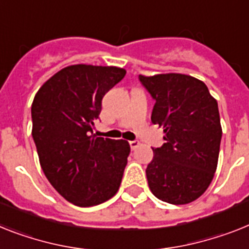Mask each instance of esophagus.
<instances>
[{
    "instance_id": "34e87169",
    "label": "esophagus",
    "mask_w": 249,
    "mask_h": 249,
    "mask_svg": "<svg viewBox=\"0 0 249 249\" xmlns=\"http://www.w3.org/2000/svg\"><path fill=\"white\" fill-rule=\"evenodd\" d=\"M129 144H130L131 149L134 150V149H137L138 147H139V144H141V143H139L138 141H130V142H129Z\"/></svg>"
}]
</instances>
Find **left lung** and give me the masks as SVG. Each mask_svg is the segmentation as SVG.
<instances>
[{"label": "left lung", "instance_id": "1", "mask_svg": "<svg viewBox=\"0 0 249 249\" xmlns=\"http://www.w3.org/2000/svg\"><path fill=\"white\" fill-rule=\"evenodd\" d=\"M139 81L156 101L150 119L163 128L166 141L153 148L145 170L150 191L168 204H189L206 191L218 166V102L205 83L187 74H141Z\"/></svg>", "mask_w": 249, "mask_h": 249}]
</instances>
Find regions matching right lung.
Wrapping results in <instances>:
<instances>
[{
  "instance_id": "right-lung-1",
  "label": "right lung",
  "mask_w": 249,
  "mask_h": 249,
  "mask_svg": "<svg viewBox=\"0 0 249 249\" xmlns=\"http://www.w3.org/2000/svg\"><path fill=\"white\" fill-rule=\"evenodd\" d=\"M125 73L118 67H66L41 86L31 105V133L44 175L81 208L107 201L120 187L130 145L89 133L102 97Z\"/></svg>"
}]
</instances>
